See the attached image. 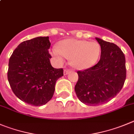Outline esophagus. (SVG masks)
Listing matches in <instances>:
<instances>
[{
    "label": "esophagus",
    "mask_w": 134,
    "mask_h": 134,
    "mask_svg": "<svg viewBox=\"0 0 134 134\" xmlns=\"http://www.w3.org/2000/svg\"><path fill=\"white\" fill-rule=\"evenodd\" d=\"M69 70L67 69H65L64 71H63V74H64V75H67L68 73H69Z\"/></svg>",
    "instance_id": "esophagus-1"
}]
</instances>
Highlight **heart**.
<instances>
[{"mask_svg": "<svg viewBox=\"0 0 134 134\" xmlns=\"http://www.w3.org/2000/svg\"><path fill=\"white\" fill-rule=\"evenodd\" d=\"M101 53V47L98 42L67 39L53 47L52 54L59 63L64 61V57L71 59L74 67L85 69L92 67L97 62Z\"/></svg>", "mask_w": 134, "mask_h": 134, "instance_id": "obj_1", "label": "heart"}]
</instances>
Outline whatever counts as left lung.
Here are the masks:
<instances>
[{
	"mask_svg": "<svg viewBox=\"0 0 134 134\" xmlns=\"http://www.w3.org/2000/svg\"><path fill=\"white\" fill-rule=\"evenodd\" d=\"M101 47L97 64L77 71L75 91L81 102L98 106L108 102L122 89L126 77V59L122 50L113 43L96 37Z\"/></svg>",
	"mask_w": 134,
	"mask_h": 134,
	"instance_id": "left-lung-1",
	"label": "left lung"
}]
</instances>
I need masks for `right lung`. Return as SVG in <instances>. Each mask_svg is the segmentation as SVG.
<instances>
[{
    "instance_id": "1",
    "label": "right lung",
    "mask_w": 134,
    "mask_h": 134,
    "mask_svg": "<svg viewBox=\"0 0 134 134\" xmlns=\"http://www.w3.org/2000/svg\"><path fill=\"white\" fill-rule=\"evenodd\" d=\"M49 37H37L22 42L8 63V80L15 95L29 104L40 107L52 99L63 69L53 68L48 49Z\"/></svg>"
}]
</instances>
